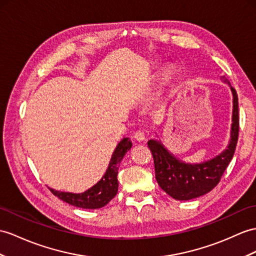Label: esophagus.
Segmentation results:
<instances>
[{
	"mask_svg": "<svg viewBox=\"0 0 256 256\" xmlns=\"http://www.w3.org/2000/svg\"><path fill=\"white\" fill-rule=\"evenodd\" d=\"M134 140H136L138 142H142V141H144L146 140V136H144V132H134Z\"/></svg>",
	"mask_w": 256,
	"mask_h": 256,
	"instance_id": "esophagus-1",
	"label": "esophagus"
}]
</instances>
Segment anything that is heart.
I'll return each mask as SVG.
<instances>
[{
  "label": "heart",
  "instance_id": "1",
  "mask_svg": "<svg viewBox=\"0 0 256 256\" xmlns=\"http://www.w3.org/2000/svg\"><path fill=\"white\" fill-rule=\"evenodd\" d=\"M172 70L170 68H166V70H164L160 74V84H168V81L172 79Z\"/></svg>",
  "mask_w": 256,
  "mask_h": 256
}]
</instances>
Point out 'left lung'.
Here are the masks:
<instances>
[{"label": "left lung", "mask_w": 256, "mask_h": 256, "mask_svg": "<svg viewBox=\"0 0 256 256\" xmlns=\"http://www.w3.org/2000/svg\"><path fill=\"white\" fill-rule=\"evenodd\" d=\"M224 80L228 82L227 79ZM232 91L234 94L232 140L225 151L215 158L202 164H184L170 154L160 142L155 140L148 142L154 160L156 182L160 188L175 200H191L213 190L220 182L222 174L232 160L240 129L238 96L232 86Z\"/></svg>", "instance_id": "8db88e82"}]
</instances>
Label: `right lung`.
I'll list each match as a JSON object with an SVG mask.
<instances>
[{"instance_id": "right-lung-1", "label": "right lung", "mask_w": 256, "mask_h": 256, "mask_svg": "<svg viewBox=\"0 0 256 256\" xmlns=\"http://www.w3.org/2000/svg\"><path fill=\"white\" fill-rule=\"evenodd\" d=\"M132 143L128 140V138H124L118 143L113 155H112L105 175L96 186H93L86 192L76 194V193L70 192H60L54 189L50 190L62 201L74 205V206L88 210H96L105 206L116 196L118 191V166H120L124 154L132 148Z\"/></svg>"}]
</instances>
